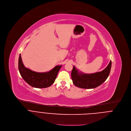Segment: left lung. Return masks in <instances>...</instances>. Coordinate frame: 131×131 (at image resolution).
<instances>
[{"label": "left lung", "instance_id": "8db88e82", "mask_svg": "<svg viewBox=\"0 0 131 131\" xmlns=\"http://www.w3.org/2000/svg\"><path fill=\"white\" fill-rule=\"evenodd\" d=\"M110 61L107 67L101 72L94 73H83L73 66L71 71V79L74 85L83 89H93L102 85L108 78L111 68Z\"/></svg>", "mask_w": 131, "mask_h": 131}]
</instances>
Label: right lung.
Wrapping results in <instances>:
<instances>
[{"instance_id": "right-lung-1", "label": "right lung", "mask_w": 131, "mask_h": 131, "mask_svg": "<svg viewBox=\"0 0 131 131\" xmlns=\"http://www.w3.org/2000/svg\"><path fill=\"white\" fill-rule=\"evenodd\" d=\"M62 65L54 67L46 72H37L26 68L23 64L21 54L18 60V68L23 79L30 86L37 88H44L53 84Z\"/></svg>"}]
</instances>
